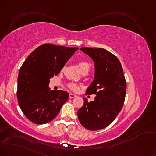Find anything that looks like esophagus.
Wrapping results in <instances>:
<instances>
[{
	"label": "esophagus",
	"instance_id": "34e87169",
	"mask_svg": "<svg viewBox=\"0 0 156 156\" xmlns=\"http://www.w3.org/2000/svg\"><path fill=\"white\" fill-rule=\"evenodd\" d=\"M76 95H74V94H72V93H71V94H69V98H75L76 97Z\"/></svg>",
	"mask_w": 156,
	"mask_h": 156
}]
</instances>
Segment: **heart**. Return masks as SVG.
Returning <instances> with one entry per match:
<instances>
[{
  "label": "heart",
  "instance_id": "1",
  "mask_svg": "<svg viewBox=\"0 0 156 156\" xmlns=\"http://www.w3.org/2000/svg\"><path fill=\"white\" fill-rule=\"evenodd\" d=\"M78 66L80 67V70H81L82 72H84V71H87V72H89L90 64L87 62H86V61H80V62H79L78 63ZM69 87L72 90H73V91H76L79 88L78 85H76V84L74 83L69 84Z\"/></svg>",
  "mask_w": 156,
  "mask_h": 156
}]
</instances>
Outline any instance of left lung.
<instances>
[{
  "label": "left lung",
  "instance_id": "obj_1",
  "mask_svg": "<svg viewBox=\"0 0 156 156\" xmlns=\"http://www.w3.org/2000/svg\"><path fill=\"white\" fill-rule=\"evenodd\" d=\"M83 53L95 63L94 80L87 94H95L93 101L84 99V105L77 115L81 124L89 130L106 127L122 110L126 95V84L120 61L103 48H81Z\"/></svg>",
  "mask_w": 156,
  "mask_h": 156
}]
</instances>
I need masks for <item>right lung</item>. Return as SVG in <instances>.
<instances>
[{
    "label": "right lung",
    "instance_id": "obj_1",
    "mask_svg": "<svg viewBox=\"0 0 156 156\" xmlns=\"http://www.w3.org/2000/svg\"><path fill=\"white\" fill-rule=\"evenodd\" d=\"M78 48L44 44L27 58L18 76L17 99L25 116L37 124L55 118L69 93L51 90L50 79L59 74Z\"/></svg>",
    "mask_w": 156,
    "mask_h": 156
}]
</instances>
